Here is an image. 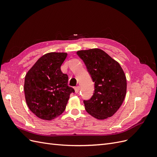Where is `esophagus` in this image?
<instances>
[{
    "label": "esophagus",
    "instance_id": "34e87169",
    "mask_svg": "<svg viewBox=\"0 0 157 157\" xmlns=\"http://www.w3.org/2000/svg\"><path fill=\"white\" fill-rule=\"evenodd\" d=\"M75 93H78L79 92V86H76L75 87Z\"/></svg>",
    "mask_w": 157,
    "mask_h": 157
}]
</instances>
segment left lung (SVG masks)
Listing matches in <instances>:
<instances>
[{
    "label": "left lung",
    "instance_id": "obj_1",
    "mask_svg": "<svg viewBox=\"0 0 157 157\" xmlns=\"http://www.w3.org/2000/svg\"><path fill=\"white\" fill-rule=\"evenodd\" d=\"M94 82L93 96L83 100L90 115L103 120L112 117L121 106L126 93V78L120 64L98 48L77 52Z\"/></svg>",
    "mask_w": 157,
    "mask_h": 157
}]
</instances>
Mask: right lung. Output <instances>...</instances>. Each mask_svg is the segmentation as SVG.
Segmentation results:
<instances>
[{
	"label": "right lung",
	"mask_w": 157,
	"mask_h": 157,
	"mask_svg": "<svg viewBox=\"0 0 157 157\" xmlns=\"http://www.w3.org/2000/svg\"><path fill=\"white\" fill-rule=\"evenodd\" d=\"M67 54L50 52L40 58L25 77L26 103L41 119L51 121L62 114L71 93L68 76L61 71Z\"/></svg>",
	"instance_id": "obj_1"
}]
</instances>
